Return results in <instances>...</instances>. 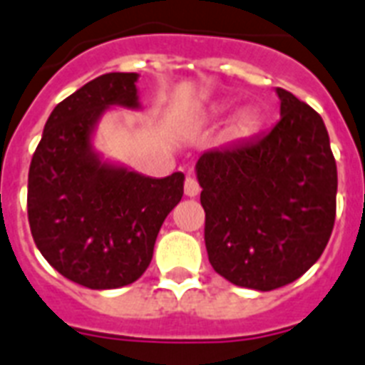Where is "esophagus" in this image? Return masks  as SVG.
Segmentation results:
<instances>
[{"label": "esophagus", "instance_id": "esophagus-1", "mask_svg": "<svg viewBox=\"0 0 365 365\" xmlns=\"http://www.w3.org/2000/svg\"><path fill=\"white\" fill-rule=\"evenodd\" d=\"M183 191H185V195H187V197H197V195L200 193V185L197 183V180H195V178L189 176L187 180H185V183H183Z\"/></svg>", "mask_w": 365, "mask_h": 365}]
</instances>
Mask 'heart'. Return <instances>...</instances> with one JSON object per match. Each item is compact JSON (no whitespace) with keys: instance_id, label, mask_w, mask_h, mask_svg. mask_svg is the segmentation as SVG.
Here are the masks:
<instances>
[{"instance_id":"b5f03b06","label":"heart","mask_w":365,"mask_h":365,"mask_svg":"<svg viewBox=\"0 0 365 365\" xmlns=\"http://www.w3.org/2000/svg\"><path fill=\"white\" fill-rule=\"evenodd\" d=\"M231 100H222L208 110L212 117L222 115L223 111L229 110ZM261 128V115L254 108H240L239 111H235L233 117L229 119L225 130H223V140L231 143L246 142L250 138H254Z\"/></svg>"}]
</instances>
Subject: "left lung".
<instances>
[{
  "label": "left lung",
  "instance_id": "obj_1",
  "mask_svg": "<svg viewBox=\"0 0 365 365\" xmlns=\"http://www.w3.org/2000/svg\"><path fill=\"white\" fill-rule=\"evenodd\" d=\"M277 96L271 130L205 151L195 165L214 271L259 292L309 271L335 222L337 166L322 117L284 88Z\"/></svg>",
  "mask_w": 365,
  "mask_h": 365
}]
</instances>
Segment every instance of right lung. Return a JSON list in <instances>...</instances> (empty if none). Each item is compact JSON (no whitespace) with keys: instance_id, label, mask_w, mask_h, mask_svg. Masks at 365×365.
<instances>
[{"instance_id":"add662e5","label":"right lung","mask_w":365,"mask_h":365,"mask_svg":"<svg viewBox=\"0 0 365 365\" xmlns=\"http://www.w3.org/2000/svg\"><path fill=\"white\" fill-rule=\"evenodd\" d=\"M138 73H106L48 115L28 174V220L41 255L91 289L128 286L151 263L160 225L182 200L183 176H143L94 148L113 108L142 110Z\"/></svg>"}]
</instances>
